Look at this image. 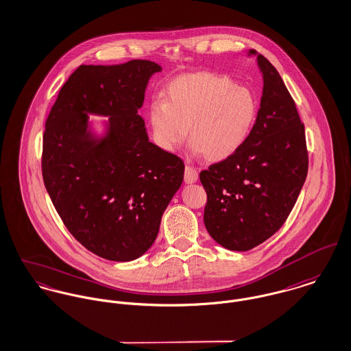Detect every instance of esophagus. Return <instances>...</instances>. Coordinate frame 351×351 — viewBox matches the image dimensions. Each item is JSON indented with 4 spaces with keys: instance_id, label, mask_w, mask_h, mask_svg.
I'll return each instance as SVG.
<instances>
[{
    "instance_id": "obj_1",
    "label": "esophagus",
    "mask_w": 351,
    "mask_h": 351,
    "mask_svg": "<svg viewBox=\"0 0 351 351\" xmlns=\"http://www.w3.org/2000/svg\"><path fill=\"white\" fill-rule=\"evenodd\" d=\"M198 180V171L195 170V167H193L191 165H186L185 167V182L186 184H194Z\"/></svg>"
}]
</instances>
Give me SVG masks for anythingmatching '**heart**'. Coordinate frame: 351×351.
Returning a JSON list of instances; mask_svg holds the SVG:
<instances>
[{"label":"heart","mask_w":351,"mask_h":351,"mask_svg":"<svg viewBox=\"0 0 351 351\" xmlns=\"http://www.w3.org/2000/svg\"><path fill=\"white\" fill-rule=\"evenodd\" d=\"M149 107L156 143L174 152L188 138L193 152L212 162L232 157L247 142L257 118L254 93L213 72L174 79Z\"/></svg>","instance_id":"1"}]
</instances>
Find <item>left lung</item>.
I'll use <instances>...</instances> for the list:
<instances>
[{"mask_svg":"<svg viewBox=\"0 0 351 351\" xmlns=\"http://www.w3.org/2000/svg\"><path fill=\"white\" fill-rule=\"evenodd\" d=\"M263 75L255 126L232 157L199 173L206 230L229 251H250L276 233L308 170L304 125L276 68L251 49Z\"/></svg>","mask_w":351,"mask_h":351,"instance_id":"left-lung-1","label":"left lung"}]
</instances>
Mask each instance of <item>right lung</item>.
<instances>
[{"mask_svg": "<svg viewBox=\"0 0 351 351\" xmlns=\"http://www.w3.org/2000/svg\"><path fill=\"white\" fill-rule=\"evenodd\" d=\"M160 65H80L45 122L43 178L64 225L88 251L131 261L156 241L185 165L149 141L138 110ZM88 114L110 116L103 136Z\"/></svg>", "mask_w": 351, "mask_h": 351, "instance_id": "add662e5", "label": "right lung"}]
</instances>
